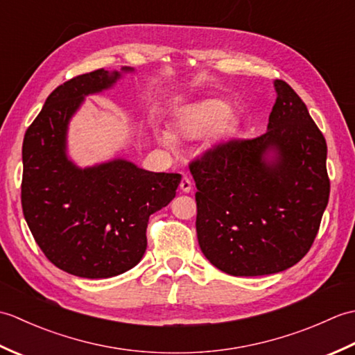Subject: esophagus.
I'll use <instances>...</instances> for the list:
<instances>
[{
  "label": "esophagus",
  "mask_w": 355,
  "mask_h": 355,
  "mask_svg": "<svg viewBox=\"0 0 355 355\" xmlns=\"http://www.w3.org/2000/svg\"><path fill=\"white\" fill-rule=\"evenodd\" d=\"M180 189H182V192H184V193H189V192L192 191V183H191V180L187 178V177H183L182 183H180Z\"/></svg>",
  "instance_id": "34e87169"
}]
</instances>
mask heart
<instances>
[{
	"mask_svg": "<svg viewBox=\"0 0 355 355\" xmlns=\"http://www.w3.org/2000/svg\"><path fill=\"white\" fill-rule=\"evenodd\" d=\"M229 110L227 102L214 97L193 102L177 112L173 120V134L184 139H197L215 126L212 139L215 141L227 139L238 130V117ZM153 134L155 140L166 148L175 145V139L169 131L154 128Z\"/></svg>",
	"mask_w": 355,
	"mask_h": 355,
	"instance_id": "b5f03b06",
	"label": "heart"
}]
</instances>
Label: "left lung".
<instances>
[{"label":"left lung","mask_w":355,"mask_h":355,"mask_svg":"<svg viewBox=\"0 0 355 355\" xmlns=\"http://www.w3.org/2000/svg\"><path fill=\"white\" fill-rule=\"evenodd\" d=\"M267 132L232 140L191 164L201 252L232 276H266L310 250L329 198L327 141L284 80Z\"/></svg>","instance_id":"1"}]
</instances>
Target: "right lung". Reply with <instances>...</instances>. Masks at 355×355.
Instances as JSON below:
<instances>
[{
	"label": "right lung",
	"mask_w": 355,
	"mask_h": 355,
	"mask_svg": "<svg viewBox=\"0 0 355 355\" xmlns=\"http://www.w3.org/2000/svg\"><path fill=\"white\" fill-rule=\"evenodd\" d=\"M132 67L96 70L53 92L22 143V212L47 259L67 273L107 279L146 252L149 216L166 207L180 173L149 172L122 157L93 166L69 154V126L87 96L108 92Z\"/></svg>",
	"instance_id": "obj_1"
}]
</instances>
